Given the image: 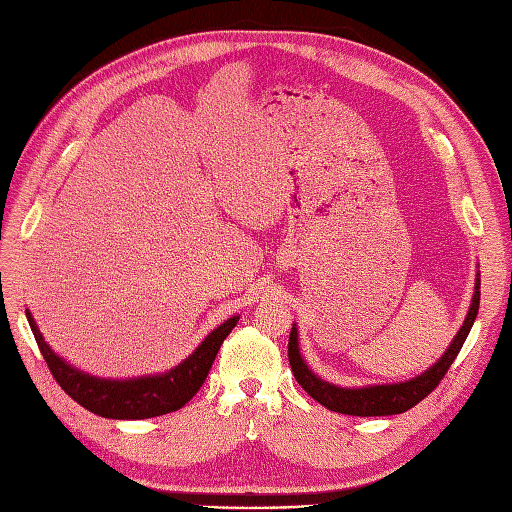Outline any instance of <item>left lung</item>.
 Here are the masks:
<instances>
[{
    "mask_svg": "<svg viewBox=\"0 0 512 512\" xmlns=\"http://www.w3.org/2000/svg\"><path fill=\"white\" fill-rule=\"evenodd\" d=\"M480 306V271L476 273V284H474V295L472 303H469V310L457 336L452 338L450 347L441 353V357L433 366H428L420 375L396 381V383H370L362 385V388H342V385L329 383L321 379L316 372L306 364L301 351H299V331L293 323L288 338V362L293 368V375L297 383L306 390L316 403H321L329 411L347 413V416H394V413H403L411 407H416L424 396L431 394L437 383L444 379L448 368L452 366L454 359H457L465 338L469 336V329H472L476 314Z\"/></svg>",
    "mask_w": 512,
    "mask_h": 512,
    "instance_id": "8db88e82",
    "label": "left lung"
}]
</instances>
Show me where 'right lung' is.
<instances>
[{"mask_svg":"<svg viewBox=\"0 0 512 512\" xmlns=\"http://www.w3.org/2000/svg\"><path fill=\"white\" fill-rule=\"evenodd\" d=\"M25 316L60 388L81 407L109 420H146L185 407L202 388L219 347L239 321V316H230L198 344L196 351L170 370L131 379H105L68 364L45 342L32 312L25 310Z\"/></svg>","mask_w":512,"mask_h":512,"instance_id":"1","label":"right lung"}]
</instances>
